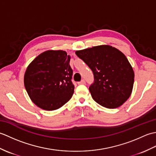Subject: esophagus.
Here are the masks:
<instances>
[{
	"label": "esophagus",
	"instance_id": "esophagus-1",
	"mask_svg": "<svg viewBox=\"0 0 156 156\" xmlns=\"http://www.w3.org/2000/svg\"><path fill=\"white\" fill-rule=\"evenodd\" d=\"M78 84H86V81L84 80H82L80 82H78Z\"/></svg>",
	"mask_w": 156,
	"mask_h": 156
}]
</instances>
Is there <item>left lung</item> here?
<instances>
[{"instance_id":"obj_1","label":"left lung","mask_w":156,"mask_h":156,"mask_svg":"<svg viewBox=\"0 0 156 156\" xmlns=\"http://www.w3.org/2000/svg\"><path fill=\"white\" fill-rule=\"evenodd\" d=\"M93 72L94 82L90 87L94 101L102 107H120L131 96L134 72L127 58L111 45L94 46L76 51Z\"/></svg>"}]
</instances>
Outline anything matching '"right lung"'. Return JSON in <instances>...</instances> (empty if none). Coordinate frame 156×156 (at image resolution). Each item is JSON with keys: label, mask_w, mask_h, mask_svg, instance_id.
Here are the masks:
<instances>
[{"label": "right lung", "mask_w": 156, "mask_h": 156, "mask_svg": "<svg viewBox=\"0 0 156 156\" xmlns=\"http://www.w3.org/2000/svg\"><path fill=\"white\" fill-rule=\"evenodd\" d=\"M70 56L62 50L43 52L26 69L24 84L31 100L42 109L54 111L72 97L74 86Z\"/></svg>", "instance_id": "1"}]
</instances>
